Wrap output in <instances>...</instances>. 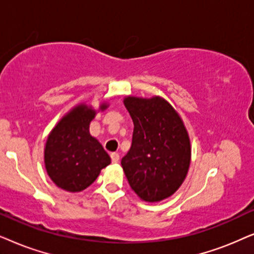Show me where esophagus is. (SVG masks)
Here are the masks:
<instances>
[{
	"label": "esophagus",
	"instance_id": "esophagus-1",
	"mask_svg": "<svg viewBox=\"0 0 254 254\" xmlns=\"http://www.w3.org/2000/svg\"><path fill=\"white\" fill-rule=\"evenodd\" d=\"M110 158H111V161H113V164H117V162L120 161V154L116 153V152L111 153Z\"/></svg>",
	"mask_w": 254,
	"mask_h": 254
}]
</instances>
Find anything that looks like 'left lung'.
I'll return each mask as SVG.
<instances>
[{"instance_id":"obj_1","label":"left lung","mask_w":254,"mask_h":254,"mask_svg":"<svg viewBox=\"0 0 254 254\" xmlns=\"http://www.w3.org/2000/svg\"><path fill=\"white\" fill-rule=\"evenodd\" d=\"M132 144L121 164L130 187L143 201L159 202L180 188L190 165V140L177 110L160 96H127Z\"/></svg>"}]
</instances>
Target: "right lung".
Segmentation results:
<instances>
[{
  "instance_id": "obj_1",
  "label": "right lung",
  "mask_w": 254,
  "mask_h": 254,
  "mask_svg": "<svg viewBox=\"0 0 254 254\" xmlns=\"http://www.w3.org/2000/svg\"><path fill=\"white\" fill-rule=\"evenodd\" d=\"M108 108L107 103L100 110ZM96 110L81 103L67 113L47 137L44 161L47 174L64 190L79 192L89 187L111 162L100 141L89 133Z\"/></svg>"
}]
</instances>
